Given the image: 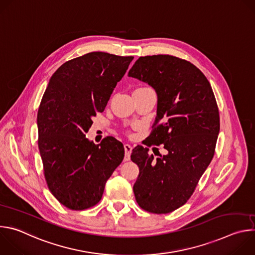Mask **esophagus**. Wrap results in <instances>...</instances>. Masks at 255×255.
I'll use <instances>...</instances> for the list:
<instances>
[{
  "label": "esophagus",
  "mask_w": 255,
  "mask_h": 255,
  "mask_svg": "<svg viewBox=\"0 0 255 255\" xmlns=\"http://www.w3.org/2000/svg\"><path fill=\"white\" fill-rule=\"evenodd\" d=\"M124 149H125V160H129L130 159V155H131V152H132V146L130 144L128 143H125L124 144Z\"/></svg>",
  "instance_id": "1"
}]
</instances>
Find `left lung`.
Masks as SVG:
<instances>
[{"label":"left lung","instance_id":"8db88e82","mask_svg":"<svg viewBox=\"0 0 255 255\" xmlns=\"http://www.w3.org/2000/svg\"><path fill=\"white\" fill-rule=\"evenodd\" d=\"M128 76L155 90L156 117L145 145L161 144L167 151L154 158L147 147L132 150L139 167L135 199L147 212L170 213L188 202L214 156L220 130L216 99L203 72L172 55L141 56Z\"/></svg>","mask_w":255,"mask_h":255}]
</instances>
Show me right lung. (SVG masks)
I'll list each match as a JSON object with an SVG mask.
<instances>
[{"mask_svg":"<svg viewBox=\"0 0 255 255\" xmlns=\"http://www.w3.org/2000/svg\"><path fill=\"white\" fill-rule=\"evenodd\" d=\"M133 56L90 52L64 62L52 75L38 114V147L47 187L75 211L102 199L106 181L124 158L123 144L86 138L92 118L103 112Z\"/></svg>","mask_w":255,"mask_h":255,"instance_id":"1","label":"right lung"}]
</instances>
